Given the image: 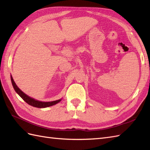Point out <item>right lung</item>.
Wrapping results in <instances>:
<instances>
[{"instance_id":"1","label":"right lung","mask_w":150,"mask_h":150,"mask_svg":"<svg viewBox=\"0 0 150 150\" xmlns=\"http://www.w3.org/2000/svg\"><path fill=\"white\" fill-rule=\"evenodd\" d=\"M11 81L15 91L17 92V93L22 98V99L26 102V103L30 105V106H32L33 107H36V108H44L52 106L53 105H55L58 103H59V102L61 100V99L57 100L55 101H52V102H42V101L37 100L33 98L28 96L26 94H25L24 92H22L20 89L18 88L17 86L16 85L15 82H14L13 79L11 75Z\"/></svg>"}]
</instances>
